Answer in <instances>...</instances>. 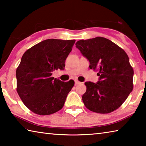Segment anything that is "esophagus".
<instances>
[{
  "instance_id": "esophagus-1",
  "label": "esophagus",
  "mask_w": 146,
  "mask_h": 146,
  "mask_svg": "<svg viewBox=\"0 0 146 146\" xmlns=\"http://www.w3.org/2000/svg\"><path fill=\"white\" fill-rule=\"evenodd\" d=\"M81 82H79V81H78V80H75V85H78V84H80Z\"/></svg>"
}]
</instances>
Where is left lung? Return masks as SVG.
Wrapping results in <instances>:
<instances>
[{"label":"left lung","mask_w":146,"mask_h":146,"mask_svg":"<svg viewBox=\"0 0 146 146\" xmlns=\"http://www.w3.org/2000/svg\"><path fill=\"white\" fill-rule=\"evenodd\" d=\"M76 48L98 70L97 83L86 82L82 101L91 111L109 113L124 102L133 90V69L124 50L109 39L98 37L76 42Z\"/></svg>","instance_id":"8db88e82"}]
</instances>
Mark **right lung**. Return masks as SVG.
Wrapping results in <instances>:
<instances>
[{
    "mask_svg": "<svg viewBox=\"0 0 146 146\" xmlns=\"http://www.w3.org/2000/svg\"><path fill=\"white\" fill-rule=\"evenodd\" d=\"M75 40L47 39L28 49L16 71L17 91L29 110L40 115L57 112L64 106L75 84L52 77L53 71L63 70Z\"/></svg>",
    "mask_w": 146,
    "mask_h": 146,
    "instance_id": "obj_1",
    "label": "right lung"
}]
</instances>
